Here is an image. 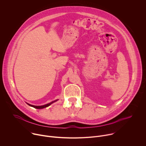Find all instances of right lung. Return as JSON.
I'll return each instance as SVG.
<instances>
[{
	"mask_svg": "<svg viewBox=\"0 0 146 146\" xmlns=\"http://www.w3.org/2000/svg\"><path fill=\"white\" fill-rule=\"evenodd\" d=\"M58 100V99L57 100H54V101H52V102H50V103H47V104H46V105H43V106H34V105H30V104H29V103H27L28 105H29V106H31V107H33V108H35V109H43V108H47V107H48V106H49L50 105H51L52 103H53L54 102H56V101H57Z\"/></svg>",
	"mask_w": 146,
	"mask_h": 146,
	"instance_id": "1",
	"label": "right lung"
}]
</instances>
